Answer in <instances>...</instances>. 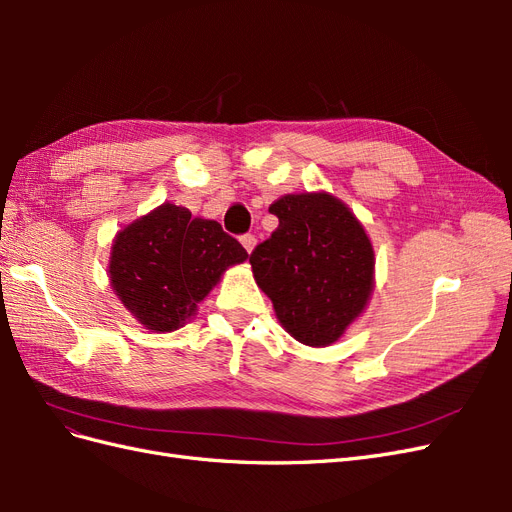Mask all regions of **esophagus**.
<instances>
[{
  "label": "esophagus",
  "mask_w": 512,
  "mask_h": 512,
  "mask_svg": "<svg viewBox=\"0 0 512 512\" xmlns=\"http://www.w3.org/2000/svg\"><path fill=\"white\" fill-rule=\"evenodd\" d=\"M241 245L245 247L247 254H252V250L256 247V237L254 235H243L241 237Z\"/></svg>",
  "instance_id": "1"
}]
</instances>
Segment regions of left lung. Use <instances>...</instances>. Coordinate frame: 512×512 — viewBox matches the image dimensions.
Here are the masks:
<instances>
[{
	"mask_svg": "<svg viewBox=\"0 0 512 512\" xmlns=\"http://www.w3.org/2000/svg\"><path fill=\"white\" fill-rule=\"evenodd\" d=\"M269 211L280 226L250 256L254 280L286 333L305 346H331L374 292V245L329 192L286 194Z\"/></svg>",
	"mask_w": 512,
	"mask_h": 512,
	"instance_id": "left-lung-1",
	"label": "left lung"
}]
</instances>
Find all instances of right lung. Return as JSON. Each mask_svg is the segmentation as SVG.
<instances>
[{
  "label": "right lung",
  "mask_w": 512,
  "mask_h": 512,
  "mask_svg": "<svg viewBox=\"0 0 512 512\" xmlns=\"http://www.w3.org/2000/svg\"><path fill=\"white\" fill-rule=\"evenodd\" d=\"M245 260L243 245L218 222L164 203L117 232L108 280L145 329L170 333L196 316L226 269Z\"/></svg>",
  "instance_id": "right-lung-1"
}]
</instances>
